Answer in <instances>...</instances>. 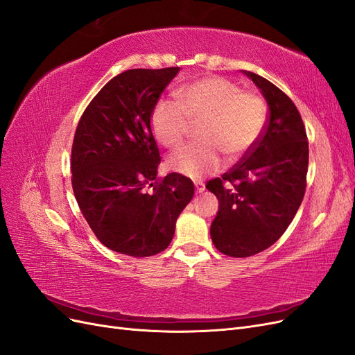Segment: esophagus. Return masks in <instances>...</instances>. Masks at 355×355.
Returning <instances> with one entry per match:
<instances>
[{"instance_id": "1", "label": "esophagus", "mask_w": 355, "mask_h": 355, "mask_svg": "<svg viewBox=\"0 0 355 355\" xmlns=\"http://www.w3.org/2000/svg\"><path fill=\"white\" fill-rule=\"evenodd\" d=\"M204 189H206V185L202 184V182H196V191L198 192V194H201V192H204Z\"/></svg>"}]
</instances>
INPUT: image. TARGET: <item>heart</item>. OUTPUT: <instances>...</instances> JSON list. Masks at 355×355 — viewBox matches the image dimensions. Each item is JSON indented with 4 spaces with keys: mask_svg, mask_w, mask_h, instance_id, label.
<instances>
[{
    "mask_svg": "<svg viewBox=\"0 0 355 355\" xmlns=\"http://www.w3.org/2000/svg\"><path fill=\"white\" fill-rule=\"evenodd\" d=\"M266 108L259 96L243 92L222 77H204L176 92L175 101H159L151 115L157 141L176 148L189 124L197 125V144L170 155L171 170L188 178H201L222 166V153L235 159L244 155L262 135Z\"/></svg>",
    "mask_w": 355,
    "mask_h": 355,
    "instance_id": "heart-1",
    "label": "heart"
}]
</instances>
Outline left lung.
<instances>
[{"label":"left lung","instance_id":"obj_1","mask_svg":"<svg viewBox=\"0 0 355 355\" xmlns=\"http://www.w3.org/2000/svg\"><path fill=\"white\" fill-rule=\"evenodd\" d=\"M243 72L263 94L270 115L243 159L206 185L219 200L211 241L232 257L253 256L282 237L304 200L308 171V139L295 103L271 81Z\"/></svg>","mask_w":355,"mask_h":355}]
</instances>
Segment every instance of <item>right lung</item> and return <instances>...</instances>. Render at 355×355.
<instances>
[{
    "mask_svg": "<svg viewBox=\"0 0 355 355\" xmlns=\"http://www.w3.org/2000/svg\"><path fill=\"white\" fill-rule=\"evenodd\" d=\"M180 68L128 69L106 83L75 130L72 189L98 240L127 256L166 250L194 197L187 176L157 178L161 163L151 115Z\"/></svg>",
    "mask_w": 355,
    "mask_h": 355,
    "instance_id": "obj_1",
    "label": "right lung"
}]
</instances>
